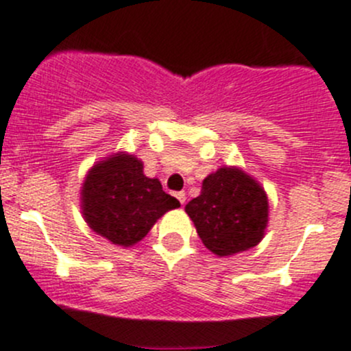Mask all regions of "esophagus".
Masks as SVG:
<instances>
[{"instance_id":"1","label":"esophagus","mask_w":351,"mask_h":351,"mask_svg":"<svg viewBox=\"0 0 351 351\" xmlns=\"http://www.w3.org/2000/svg\"><path fill=\"white\" fill-rule=\"evenodd\" d=\"M176 198H178L179 202H181V205H184V202H186V193H184V191L176 193Z\"/></svg>"}]
</instances>
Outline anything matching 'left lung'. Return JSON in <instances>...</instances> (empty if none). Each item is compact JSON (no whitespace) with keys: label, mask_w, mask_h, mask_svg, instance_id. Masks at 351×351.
<instances>
[{"label":"left lung","mask_w":351,"mask_h":351,"mask_svg":"<svg viewBox=\"0 0 351 351\" xmlns=\"http://www.w3.org/2000/svg\"><path fill=\"white\" fill-rule=\"evenodd\" d=\"M203 245L231 256L258 245L269 223L265 189L239 167L223 165L203 179L202 193L186 205Z\"/></svg>","instance_id":"8db88e82"}]
</instances>
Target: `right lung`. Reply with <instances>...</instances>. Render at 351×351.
<instances>
[{"instance_id": "1", "label": "right lung", "mask_w": 351, "mask_h": 351, "mask_svg": "<svg viewBox=\"0 0 351 351\" xmlns=\"http://www.w3.org/2000/svg\"><path fill=\"white\" fill-rule=\"evenodd\" d=\"M179 206L181 203L163 191L158 179L146 178L141 160L128 152L96 162L81 188L86 223L122 248L141 241L160 217Z\"/></svg>"}]
</instances>
